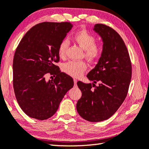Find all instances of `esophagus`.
Here are the masks:
<instances>
[{
  "mask_svg": "<svg viewBox=\"0 0 149 149\" xmlns=\"http://www.w3.org/2000/svg\"><path fill=\"white\" fill-rule=\"evenodd\" d=\"M74 84H75V85L76 86L77 82V79H74Z\"/></svg>",
  "mask_w": 149,
  "mask_h": 149,
  "instance_id": "obj_1",
  "label": "esophagus"
}]
</instances>
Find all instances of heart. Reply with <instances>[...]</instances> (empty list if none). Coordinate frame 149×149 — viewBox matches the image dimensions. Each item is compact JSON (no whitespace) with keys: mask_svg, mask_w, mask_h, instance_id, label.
Here are the masks:
<instances>
[{"mask_svg":"<svg viewBox=\"0 0 149 149\" xmlns=\"http://www.w3.org/2000/svg\"><path fill=\"white\" fill-rule=\"evenodd\" d=\"M73 39L84 50V56L90 61H95L100 59L103 53V47L100 44H95V37L89 32L83 29L77 31ZM68 42L63 40L58 47V54L61 58L66 56ZM87 68V65L84 61H69L63 66V70L66 74L74 77H79L83 75Z\"/></svg>","mask_w":149,"mask_h":149,"instance_id":"b5f03b06","label":"heart"}]
</instances>
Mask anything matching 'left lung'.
Masks as SVG:
<instances>
[{
  "instance_id": "obj_1",
  "label": "left lung",
  "mask_w": 149,
  "mask_h": 149,
  "mask_svg": "<svg viewBox=\"0 0 149 149\" xmlns=\"http://www.w3.org/2000/svg\"><path fill=\"white\" fill-rule=\"evenodd\" d=\"M93 30L103 40V53L95 68L87 74L92 84L81 81L77 83L82 96L76 108L85 120L99 122L111 117L126 98L132 77V64L123 40L113 29L96 24ZM97 82V87L95 84Z\"/></svg>"
}]
</instances>
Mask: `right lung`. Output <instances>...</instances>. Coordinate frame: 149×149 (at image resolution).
<instances>
[{
    "instance_id": "obj_1",
    "label": "right lung",
    "mask_w": 149,
    "mask_h": 149,
    "mask_svg": "<svg viewBox=\"0 0 149 149\" xmlns=\"http://www.w3.org/2000/svg\"><path fill=\"white\" fill-rule=\"evenodd\" d=\"M73 25L44 22L32 27L20 40L13 62V84L17 101L29 117L45 120L57 112L74 80L55 65L58 47ZM47 73L56 75L46 81Z\"/></svg>"
}]
</instances>
